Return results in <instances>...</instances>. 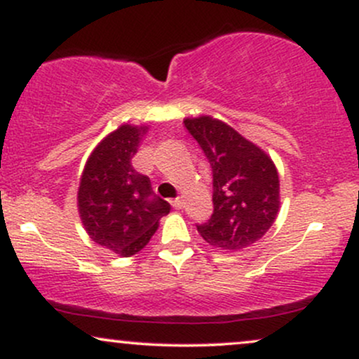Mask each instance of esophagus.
<instances>
[{
    "label": "esophagus",
    "instance_id": "34e87169",
    "mask_svg": "<svg viewBox=\"0 0 359 359\" xmlns=\"http://www.w3.org/2000/svg\"><path fill=\"white\" fill-rule=\"evenodd\" d=\"M172 205H174L175 209H179V211H180V209H184V201H182V197H177L175 201H172Z\"/></svg>",
    "mask_w": 359,
    "mask_h": 359
}]
</instances>
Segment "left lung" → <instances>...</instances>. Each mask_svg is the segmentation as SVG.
Listing matches in <instances>:
<instances>
[{
	"mask_svg": "<svg viewBox=\"0 0 359 359\" xmlns=\"http://www.w3.org/2000/svg\"><path fill=\"white\" fill-rule=\"evenodd\" d=\"M184 123L212 168L214 212L197 231L214 248H248L265 236L280 211L273 160L221 119L203 114Z\"/></svg>",
	"mask_w": 359,
	"mask_h": 359,
	"instance_id": "left-lung-1",
	"label": "left lung"
}]
</instances>
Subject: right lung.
Listing matches in <instances>:
<instances>
[{"label":"right lung","instance_id":"add662e5","mask_svg":"<svg viewBox=\"0 0 359 359\" xmlns=\"http://www.w3.org/2000/svg\"><path fill=\"white\" fill-rule=\"evenodd\" d=\"M147 133L148 125H119L94 147L79 179L77 211L86 233L119 257L145 248L170 211L167 201L151 199L150 179L131 165Z\"/></svg>","mask_w":359,"mask_h":359}]
</instances>
